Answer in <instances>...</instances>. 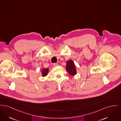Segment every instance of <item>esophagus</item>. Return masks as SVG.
<instances>
[{
    "label": "esophagus",
    "instance_id": "34e87169",
    "mask_svg": "<svg viewBox=\"0 0 121 121\" xmlns=\"http://www.w3.org/2000/svg\"><path fill=\"white\" fill-rule=\"evenodd\" d=\"M58 65V63H54V64H53L54 66H57Z\"/></svg>",
    "mask_w": 121,
    "mask_h": 121
}]
</instances>
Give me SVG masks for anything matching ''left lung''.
I'll return each instance as SVG.
<instances>
[{
	"mask_svg": "<svg viewBox=\"0 0 121 121\" xmlns=\"http://www.w3.org/2000/svg\"><path fill=\"white\" fill-rule=\"evenodd\" d=\"M66 69L69 74L72 76L75 75L77 73L75 65L72 60L67 61L66 65Z\"/></svg>",
	"mask_w": 121,
	"mask_h": 121,
	"instance_id": "left-lung-1",
	"label": "left lung"
}]
</instances>
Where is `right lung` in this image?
Returning a JSON list of instances; mask_svg holds the SVG:
<instances>
[{"label":"right lung","mask_w":121,"mask_h":121,"mask_svg":"<svg viewBox=\"0 0 121 121\" xmlns=\"http://www.w3.org/2000/svg\"><path fill=\"white\" fill-rule=\"evenodd\" d=\"M49 71L48 69H43L42 70V74L43 77H44L46 76L48 74V72Z\"/></svg>","instance_id":"right-lung-1"}]
</instances>
